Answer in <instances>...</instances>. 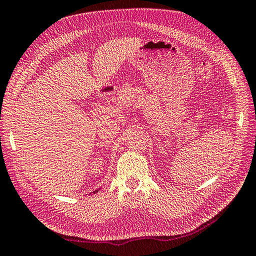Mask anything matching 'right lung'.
I'll list each match as a JSON object with an SVG mask.
<instances>
[{
  "label": "right lung",
  "mask_w": 256,
  "mask_h": 256,
  "mask_svg": "<svg viewBox=\"0 0 256 256\" xmlns=\"http://www.w3.org/2000/svg\"><path fill=\"white\" fill-rule=\"evenodd\" d=\"M98 190H94V192H92V194H96V192H98Z\"/></svg>",
  "instance_id": "right-lung-1"
}]
</instances>
